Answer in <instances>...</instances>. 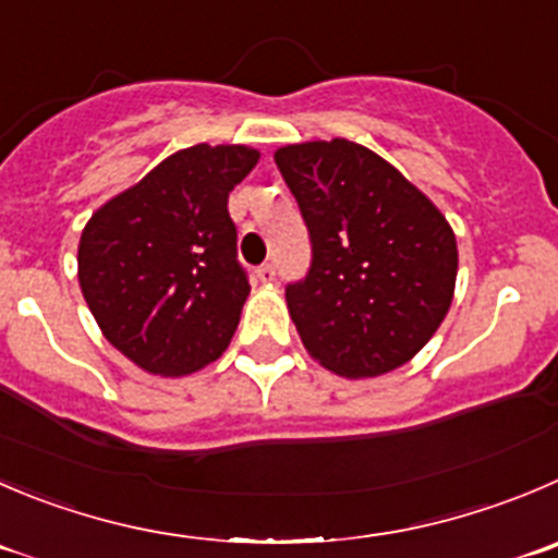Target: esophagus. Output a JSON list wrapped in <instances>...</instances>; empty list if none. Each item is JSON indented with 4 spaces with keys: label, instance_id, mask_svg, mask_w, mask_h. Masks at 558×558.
<instances>
[{
    "label": "esophagus",
    "instance_id": "1",
    "mask_svg": "<svg viewBox=\"0 0 558 558\" xmlns=\"http://www.w3.org/2000/svg\"><path fill=\"white\" fill-rule=\"evenodd\" d=\"M254 274H257L259 282H274V279H276V268H274V265H259V268L254 270Z\"/></svg>",
    "mask_w": 558,
    "mask_h": 558
}]
</instances>
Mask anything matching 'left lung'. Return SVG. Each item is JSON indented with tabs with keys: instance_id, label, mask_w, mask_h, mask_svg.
<instances>
[{
	"instance_id": "left-lung-1",
	"label": "left lung",
	"mask_w": 558,
	"mask_h": 558,
	"mask_svg": "<svg viewBox=\"0 0 558 558\" xmlns=\"http://www.w3.org/2000/svg\"><path fill=\"white\" fill-rule=\"evenodd\" d=\"M312 243L288 310L312 359L344 378L411 362L447 317L458 241L441 210L389 161L348 140L276 150Z\"/></svg>"
}]
</instances>
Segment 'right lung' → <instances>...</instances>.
I'll list each match as a JSON object with an SVG mask.
<instances>
[{
  "instance_id": "1",
  "label": "right lung",
  "mask_w": 558,
  "mask_h": 558,
  "mask_svg": "<svg viewBox=\"0 0 558 558\" xmlns=\"http://www.w3.org/2000/svg\"><path fill=\"white\" fill-rule=\"evenodd\" d=\"M259 153L194 145L98 208L78 241V284L104 337L153 375L216 362L248 295L230 191Z\"/></svg>"
}]
</instances>
